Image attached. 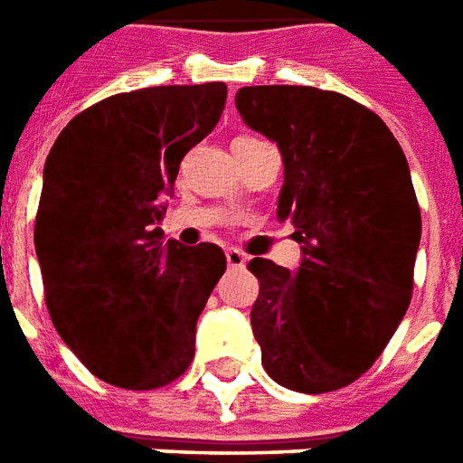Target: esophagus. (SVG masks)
Returning a JSON list of instances; mask_svg holds the SVG:
<instances>
[{
  "instance_id": "obj_1",
  "label": "esophagus",
  "mask_w": 463,
  "mask_h": 463,
  "mask_svg": "<svg viewBox=\"0 0 463 463\" xmlns=\"http://www.w3.org/2000/svg\"><path fill=\"white\" fill-rule=\"evenodd\" d=\"M225 260H228V267H245V262H248V258L242 255L241 250H228Z\"/></svg>"
}]
</instances>
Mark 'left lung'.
Wrapping results in <instances>:
<instances>
[{"instance_id": "8db88e82", "label": "left lung", "mask_w": 463, "mask_h": 463, "mask_svg": "<svg viewBox=\"0 0 463 463\" xmlns=\"http://www.w3.org/2000/svg\"><path fill=\"white\" fill-rule=\"evenodd\" d=\"M235 108L279 146L277 218L301 245L297 272L248 262L262 365L297 392L344 388L383 354L412 299L422 218L405 152L375 112L338 92L250 85Z\"/></svg>"}]
</instances>
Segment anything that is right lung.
<instances>
[{
  "label": "right lung",
  "instance_id": "add662e5",
  "mask_svg": "<svg viewBox=\"0 0 463 463\" xmlns=\"http://www.w3.org/2000/svg\"><path fill=\"white\" fill-rule=\"evenodd\" d=\"M225 98V83L119 92L51 146L33 231L46 304L68 348L109 385L162 388L194 361L225 255L213 242H164L156 222Z\"/></svg>",
  "mask_w": 463,
  "mask_h": 463
}]
</instances>
